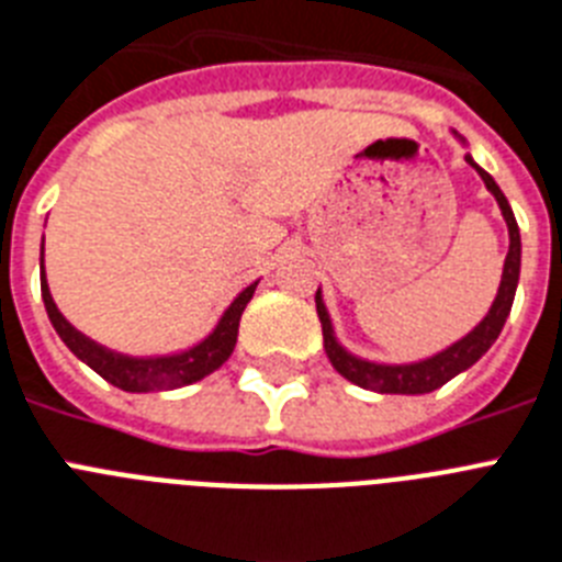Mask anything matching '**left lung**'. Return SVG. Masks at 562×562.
<instances>
[{
    "label": "left lung",
    "mask_w": 562,
    "mask_h": 562,
    "mask_svg": "<svg viewBox=\"0 0 562 562\" xmlns=\"http://www.w3.org/2000/svg\"><path fill=\"white\" fill-rule=\"evenodd\" d=\"M462 146H465V137H459L453 132ZM465 160L476 169V175L482 178L485 189L494 194L499 212H503V221L508 226V255H505L503 263V278H499V290L491 301L488 313L476 324L474 330L465 333L462 338H457L453 345L442 347L439 353L425 356V359L416 361H373L364 359V356L350 353L336 336V327H333L330 310L324 304L322 286L315 292V310H318V318H322V333H324V350H327V359H330L333 368L345 375L347 382L359 384L364 391L373 393H405V396H419V393H430L442 387L445 382H451L453 375L465 373L468 368H474L482 356L488 353L491 345L497 341V336L503 333L505 318L512 313L514 292L520 284V258H522V240H520V226H517V217L512 212V203L505 201L503 189L497 187V180L491 178L488 171L476 164L474 157L465 155Z\"/></svg>",
    "instance_id": "obj_1"
}]
</instances>
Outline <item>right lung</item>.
Here are the masks:
<instances>
[{
	"label": "right lung",
	"instance_id": "1",
	"mask_svg": "<svg viewBox=\"0 0 562 562\" xmlns=\"http://www.w3.org/2000/svg\"><path fill=\"white\" fill-rule=\"evenodd\" d=\"M45 249V247H42ZM42 249H40V286H42V301H45V313H48L50 324L57 336L63 338L65 347L71 350L80 361H86L88 368L100 373L109 384L120 387L125 393H160V391H175V387H187V384L201 382L203 375L215 373L221 364L232 356L235 341H238V324L240 315L247 310L249 299H252L258 281L232 299L229 307L224 315L217 318L209 336H203L198 345L178 350V353H164V356H128L117 353L105 345H97L94 338H88L74 327L63 313H59L57 301L50 295L48 278H45V263H42Z\"/></svg>",
	"mask_w": 562,
	"mask_h": 562
}]
</instances>
